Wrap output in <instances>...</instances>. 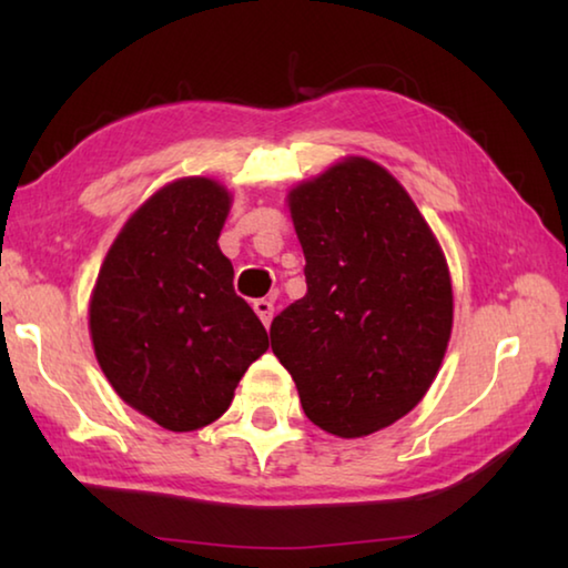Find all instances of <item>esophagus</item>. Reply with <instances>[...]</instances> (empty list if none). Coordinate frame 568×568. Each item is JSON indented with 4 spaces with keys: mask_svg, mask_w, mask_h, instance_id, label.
Returning <instances> with one entry per match:
<instances>
[{
    "mask_svg": "<svg viewBox=\"0 0 568 568\" xmlns=\"http://www.w3.org/2000/svg\"><path fill=\"white\" fill-rule=\"evenodd\" d=\"M253 311L257 313V318H261L263 325L267 328V325H271V321H273V303L271 301H255Z\"/></svg>",
    "mask_w": 568,
    "mask_h": 568,
    "instance_id": "esophagus-1",
    "label": "esophagus"
}]
</instances>
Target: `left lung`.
<instances>
[{"mask_svg":"<svg viewBox=\"0 0 568 568\" xmlns=\"http://www.w3.org/2000/svg\"><path fill=\"white\" fill-rule=\"evenodd\" d=\"M285 203L307 293L273 321V353L315 426L371 436L438 376L454 328L446 255L406 187L368 158L333 162Z\"/></svg>","mask_w":568,"mask_h":568,"instance_id":"1","label":"left lung"}]
</instances>
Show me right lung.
I'll list each match as a JSON object with an SVG mask.
<instances>
[{
	"label": "right lung",
	"instance_id": "obj_1",
	"mask_svg": "<svg viewBox=\"0 0 568 568\" xmlns=\"http://www.w3.org/2000/svg\"><path fill=\"white\" fill-rule=\"evenodd\" d=\"M233 195L213 178H180L152 192L114 237L90 295V338L114 393L187 434L233 403L267 333L233 291L217 245Z\"/></svg>",
	"mask_w": 568,
	"mask_h": 568
}]
</instances>
